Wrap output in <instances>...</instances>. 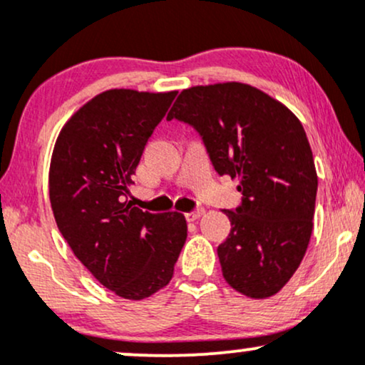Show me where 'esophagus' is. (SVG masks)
Returning a JSON list of instances; mask_svg holds the SVG:
<instances>
[{
    "label": "esophagus",
    "mask_w": 365,
    "mask_h": 365,
    "mask_svg": "<svg viewBox=\"0 0 365 365\" xmlns=\"http://www.w3.org/2000/svg\"><path fill=\"white\" fill-rule=\"evenodd\" d=\"M204 209H194V211H190V212H187V220L188 221H195V220H199L200 216H204Z\"/></svg>",
    "instance_id": "1"
}]
</instances>
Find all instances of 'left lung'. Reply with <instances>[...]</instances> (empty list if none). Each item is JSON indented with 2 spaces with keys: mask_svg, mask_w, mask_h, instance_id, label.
I'll return each instance as SVG.
<instances>
[{
  "mask_svg": "<svg viewBox=\"0 0 365 365\" xmlns=\"http://www.w3.org/2000/svg\"><path fill=\"white\" fill-rule=\"evenodd\" d=\"M166 118L192 125L217 173L238 178L242 206L225 209L232 232L217 247L226 283L250 299L278 293L302 262L314 226L317 173L300 120L242 82L183 89Z\"/></svg>",
  "mask_w": 365,
  "mask_h": 365,
  "instance_id": "left-lung-1",
  "label": "left lung"
}]
</instances>
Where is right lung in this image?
I'll return each instance as SVG.
<instances>
[{"label": "right lung", "mask_w": 365, "mask_h": 365, "mask_svg": "<svg viewBox=\"0 0 365 365\" xmlns=\"http://www.w3.org/2000/svg\"><path fill=\"white\" fill-rule=\"evenodd\" d=\"M175 96L101 92L63 125L49 165V200L63 238L103 287L128 300L170 283L187 238L182 212L154 215L127 200L148 139Z\"/></svg>", "instance_id": "obj_1"}]
</instances>
